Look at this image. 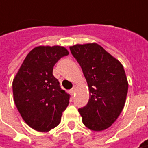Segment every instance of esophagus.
<instances>
[{
  "label": "esophagus",
  "instance_id": "esophagus-1",
  "mask_svg": "<svg viewBox=\"0 0 148 148\" xmlns=\"http://www.w3.org/2000/svg\"><path fill=\"white\" fill-rule=\"evenodd\" d=\"M75 91H76V88H75V87H73V88L71 90V93L72 95H74V93H75Z\"/></svg>",
  "mask_w": 148,
  "mask_h": 148
}]
</instances>
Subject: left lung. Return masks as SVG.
Instances as JSON below:
<instances>
[{"instance_id": "left-lung-1", "label": "left lung", "mask_w": 148, "mask_h": 148, "mask_svg": "<svg viewBox=\"0 0 148 148\" xmlns=\"http://www.w3.org/2000/svg\"><path fill=\"white\" fill-rule=\"evenodd\" d=\"M71 52L80 65L90 91L79 108L83 124L92 131L110 127L123 109L128 82L123 65L96 43L75 45Z\"/></svg>"}]
</instances>
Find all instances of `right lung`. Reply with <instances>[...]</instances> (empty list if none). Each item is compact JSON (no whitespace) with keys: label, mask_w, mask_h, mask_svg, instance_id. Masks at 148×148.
<instances>
[{"label":"right lung","mask_w":148,"mask_h":148,"mask_svg":"<svg viewBox=\"0 0 148 148\" xmlns=\"http://www.w3.org/2000/svg\"><path fill=\"white\" fill-rule=\"evenodd\" d=\"M69 52L62 46H38L28 53L13 82L16 108L24 121L38 132L59 124L71 95L53 75L58 61Z\"/></svg>","instance_id":"add662e5"}]
</instances>
